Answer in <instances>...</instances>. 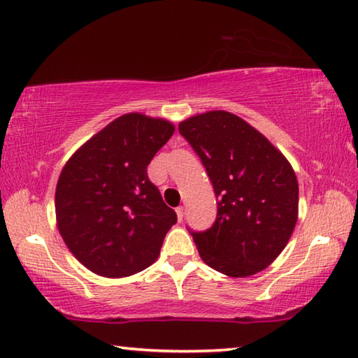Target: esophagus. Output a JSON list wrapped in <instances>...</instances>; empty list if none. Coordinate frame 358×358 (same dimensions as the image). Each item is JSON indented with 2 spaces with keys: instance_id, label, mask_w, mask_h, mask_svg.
<instances>
[{
  "instance_id": "esophagus-1",
  "label": "esophagus",
  "mask_w": 358,
  "mask_h": 358,
  "mask_svg": "<svg viewBox=\"0 0 358 358\" xmlns=\"http://www.w3.org/2000/svg\"><path fill=\"white\" fill-rule=\"evenodd\" d=\"M177 217H178V221H183V216H185V208L183 207H178L177 210Z\"/></svg>"
}]
</instances>
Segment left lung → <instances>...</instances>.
I'll return each mask as SVG.
<instances>
[{
  "mask_svg": "<svg viewBox=\"0 0 358 358\" xmlns=\"http://www.w3.org/2000/svg\"><path fill=\"white\" fill-rule=\"evenodd\" d=\"M178 129L202 159L217 201L213 227L192 234L202 260L232 278L265 270L299 220V181L287 157L226 110L197 113Z\"/></svg>",
  "mask_w": 358,
  "mask_h": 358,
  "instance_id": "obj_1",
  "label": "left lung"
}]
</instances>
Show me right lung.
<instances>
[{"label":"right lung","instance_id":"obj_1","mask_svg":"<svg viewBox=\"0 0 358 358\" xmlns=\"http://www.w3.org/2000/svg\"><path fill=\"white\" fill-rule=\"evenodd\" d=\"M173 131L166 118L124 113L64 164L55 191L57 227L93 273L131 276L159 256L177 215L148 180L147 167Z\"/></svg>","mask_w":358,"mask_h":358}]
</instances>
